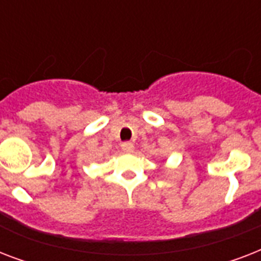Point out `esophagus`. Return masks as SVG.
I'll use <instances>...</instances> for the list:
<instances>
[{
    "mask_svg": "<svg viewBox=\"0 0 261 261\" xmlns=\"http://www.w3.org/2000/svg\"><path fill=\"white\" fill-rule=\"evenodd\" d=\"M122 150L124 151V153H133V151H134V145L131 142L122 143Z\"/></svg>",
    "mask_w": 261,
    "mask_h": 261,
    "instance_id": "1",
    "label": "esophagus"
}]
</instances>
